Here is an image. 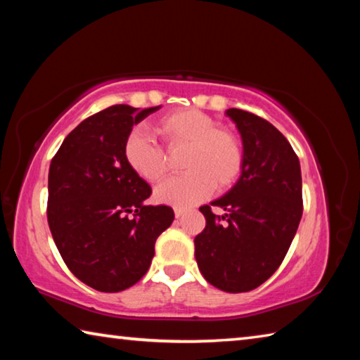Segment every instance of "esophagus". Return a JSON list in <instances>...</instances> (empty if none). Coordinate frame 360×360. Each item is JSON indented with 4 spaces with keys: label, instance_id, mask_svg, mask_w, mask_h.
I'll return each instance as SVG.
<instances>
[{
    "label": "esophagus",
    "instance_id": "obj_1",
    "mask_svg": "<svg viewBox=\"0 0 360 360\" xmlns=\"http://www.w3.org/2000/svg\"><path fill=\"white\" fill-rule=\"evenodd\" d=\"M186 214V210L184 208H174V216L176 217H182V216H184Z\"/></svg>",
    "mask_w": 360,
    "mask_h": 360
}]
</instances>
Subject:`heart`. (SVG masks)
Here are the masks:
<instances>
[{
    "label": "heart",
    "instance_id": "1",
    "mask_svg": "<svg viewBox=\"0 0 360 360\" xmlns=\"http://www.w3.org/2000/svg\"><path fill=\"white\" fill-rule=\"evenodd\" d=\"M154 130L168 150H182L186 174L155 188L160 203L192 206L210 197L212 188L224 191L238 179L243 168L241 144L233 133L216 127L210 115L197 109H179L158 119ZM127 165L139 178L155 184L168 174L169 162L160 146L141 129L129 133L124 143Z\"/></svg>",
    "mask_w": 360,
    "mask_h": 360
}]
</instances>
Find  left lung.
<instances>
[{"label": "left lung", "instance_id": "obj_1", "mask_svg": "<svg viewBox=\"0 0 360 360\" xmlns=\"http://www.w3.org/2000/svg\"><path fill=\"white\" fill-rule=\"evenodd\" d=\"M243 141L238 181L200 208L206 227L195 236V259L214 288L238 294L259 288L281 265L300 224V162L288 139L270 122L243 109H227Z\"/></svg>", "mask_w": 360, "mask_h": 360}]
</instances>
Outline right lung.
Returning <instances> with one entry per match:
<instances>
[{"instance_id": "obj_1", "label": "right lung", "mask_w": 360, "mask_h": 360, "mask_svg": "<svg viewBox=\"0 0 360 360\" xmlns=\"http://www.w3.org/2000/svg\"><path fill=\"white\" fill-rule=\"evenodd\" d=\"M158 109L115 105L90 115L65 138L49 168L53 241L72 275L100 292L136 284L174 219L169 206L144 203L150 186L124 158L133 125Z\"/></svg>"}]
</instances>
